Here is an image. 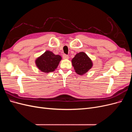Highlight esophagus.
<instances>
[{"mask_svg": "<svg viewBox=\"0 0 132 132\" xmlns=\"http://www.w3.org/2000/svg\"><path fill=\"white\" fill-rule=\"evenodd\" d=\"M63 58L64 59H69V56L68 55H67V54H64L63 55Z\"/></svg>", "mask_w": 132, "mask_h": 132, "instance_id": "34e87169", "label": "esophagus"}]
</instances>
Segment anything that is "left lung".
<instances>
[{
  "label": "left lung",
  "mask_w": 132,
  "mask_h": 132,
  "mask_svg": "<svg viewBox=\"0 0 132 132\" xmlns=\"http://www.w3.org/2000/svg\"><path fill=\"white\" fill-rule=\"evenodd\" d=\"M71 63L76 73L81 75L87 73L93 65L91 59L83 52L76 54Z\"/></svg>",
  "instance_id": "obj_1"
}]
</instances>
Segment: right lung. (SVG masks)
Segmentation results:
<instances>
[{"label": "right lung", "mask_w": 132, "mask_h": 132, "mask_svg": "<svg viewBox=\"0 0 132 132\" xmlns=\"http://www.w3.org/2000/svg\"><path fill=\"white\" fill-rule=\"evenodd\" d=\"M62 57L55 55L52 52L47 51L35 61L36 65L39 70L44 73H50L57 69Z\"/></svg>", "instance_id": "right-lung-1"}]
</instances>
